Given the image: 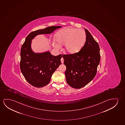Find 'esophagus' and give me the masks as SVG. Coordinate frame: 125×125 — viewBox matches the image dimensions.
Wrapping results in <instances>:
<instances>
[{"mask_svg": "<svg viewBox=\"0 0 125 125\" xmlns=\"http://www.w3.org/2000/svg\"><path fill=\"white\" fill-rule=\"evenodd\" d=\"M61 63H63V58H62V59H61Z\"/></svg>", "mask_w": 125, "mask_h": 125, "instance_id": "1", "label": "esophagus"}]
</instances>
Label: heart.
Instances as JSON below:
<instances>
[{
    "mask_svg": "<svg viewBox=\"0 0 125 125\" xmlns=\"http://www.w3.org/2000/svg\"><path fill=\"white\" fill-rule=\"evenodd\" d=\"M53 44L59 48L64 44V51L67 54H76L81 50L86 41V34L82 29L68 28L59 31Z\"/></svg>",
    "mask_w": 125,
    "mask_h": 125,
    "instance_id": "heart-1",
    "label": "heart"
}]
</instances>
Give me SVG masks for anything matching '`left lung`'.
Wrapping results in <instances>:
<instances>
[{"mask_svg": "<svg viewBox=\"0 0 125 125\" xmlns=\"http://www.w3.org/2000/svg\"><path fill=\"white\" fill-rule=\"evenodd\" d=\"M86 41L78 53L63 55V63L66 67L65 74L68 84L80 89L90 83L96 75L100 63V47L86 29Z\"/></svg>", "mask_w": 125, "mask_h": 125, "instance_id": "8db88e82", "label": "left lung"}]
</instances>
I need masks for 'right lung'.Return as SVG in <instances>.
Wrapping results in <instances>:
<instances>
[{
  "instance_id": "right-lung-1",
  "label": "right lung",
  "mask_w": 125,
  "mask_h": 125,
  "mask_svg": "<svg viewBox=\"0 0 125 125\" xmlns=\"http://www.w3.org/2000/svg\"><path fill=\"white\" fill-rule=\"evenodd\" d=\"M61 26H52L30 33L21 46L20 67L28 83L36 87H42L50 82L52 74L61 64L62 54L54 56L49 51L35 52L31 40L37 35L50 34Z\"/></svg>"
}]
</instances>
